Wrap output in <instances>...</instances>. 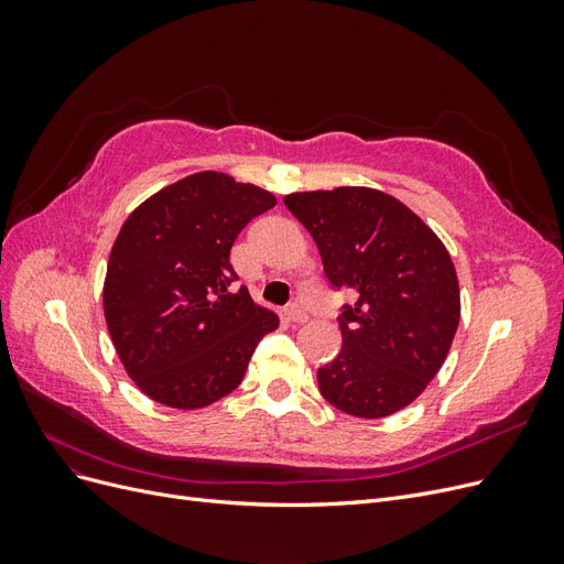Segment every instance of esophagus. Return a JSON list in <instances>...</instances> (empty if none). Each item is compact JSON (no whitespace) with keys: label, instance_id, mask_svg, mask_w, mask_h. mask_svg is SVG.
Here are the masks:
<instances>
[{"label":"esophagus","instance_id":"1","mask_svg":"<svg viewBox=\"0 0 564 564\" xmlns=\"http://www.w3.org/2000/svg\"><path fill=\"white\" fill-rule=\"evenodd\" d=\"M286 315H289V319H292L294 324H303V322H308V311L303 308V305H299V303H294V305H289V311H286Z\"/></svg>","mask_w":564,"mask_h":564}]
</instances>
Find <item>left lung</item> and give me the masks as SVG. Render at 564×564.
<instances>
[{
    "label": "left lung",
    "mask_w": 564,
    "mask_h": 564,
    "mask_svg": "<svg viewBox=\"0 0 564 564\" xmlns=\"http://www.w3.org/2000/svg\"><path fill=\"white\" fill-rule=\"evenodd\" d=\"M319 249L340 305L344 348L317 369L319 392L340 412L381 419L414 402L440 371L460 317L449 251L395 197L371 187L284 197Z\"/></svg>",
    "instance_id": "8db88e82"
}]
</instances>
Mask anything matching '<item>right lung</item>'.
<instances>
[{
    "label": "right lung",
    "mask_w": 564,
    "mask_h": 564,
    "mask_svg": "<svg viewBox=\"0 0 564 564\" xmlns=\"http://www.w3.org/2000/svg\"><path fill=\"white\" fill-rule=\"evenodd\" d=\"M251 183L202 172L145 199L110 251L104 311L115 350L148 398L199 409L242 383L278 315L235 282L230 249L251 218L275 207Z\"/></svg>",
    "instance_id": "obj_1"
}]
</instances>
